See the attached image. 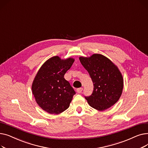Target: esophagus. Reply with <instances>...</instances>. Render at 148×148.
Here are the masks:
<instances>
[{
	"instance_id": "obj_1",
	"label": "esophagus",
	"mask_w": 148,
	"mask_h": 148,
	"mask_svg": "<svg viewBox=\"0 0 148 148\" xmlns=\"http://www.w3.org/2000/svg\"><path fill=\"white\" fill-rule=\"evenodd\" d=\"M77 92L79 93V94H80V93H81L83 90V88H77Z\"/></svg>"
}]
</instances>
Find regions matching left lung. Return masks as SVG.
Segmentation results:
<instances>
[{
  "label": "left lung",
  "mask_w": 148,
  "mask_h": 148,
  "mask_svg": "<svg viewBox=\"0 0 148 148\" xmlns=\"http://www.w3.org/2000/svg\"><path fill=\"white\" fill-rule=\"evenodd\" d=\"M79 59L94 84L92 94L84 97L89 104L99 111L113 106L121 96L123 87L122 75L118 67L100 54Z\"/></svg>",
  "instance_id": "obj_1"
}]
</instances>
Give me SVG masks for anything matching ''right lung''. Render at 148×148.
I'll use <instances>...</instances> for the list:
<instances>
[{
  "label": "right lung",
  "instance_id": "1",
  "mask_svg": "<svg viewBox=\"0 0 148 148\" xmlns=\"http://www.w3.org/2000/svg\"><path fill=\"white\" fill-rule=\"evenodd\" d=\"M74 62L73 58L62 60L54 56L39 69L32 90L37 104L42 110L50 114H59L69 107L75 92L64 75Z\"/></svg>",
  "mask_w": 148,
  "mask_h": 148
}]
</instances>
